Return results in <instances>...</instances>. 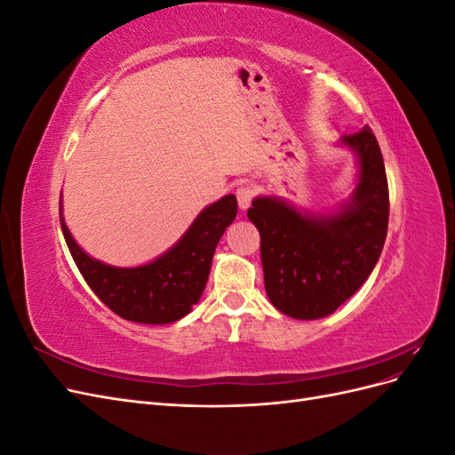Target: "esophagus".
<instances>
[{"instance_id":"obj_1","label":"esophagus","mask_w":455,"mask_h":455,"mask_svg":"<svg viewBox=\"0 0 455 455\" xmlns=\"http://www.w3.org/2000/svg\"><path fill=\"white\" fill-rule=\"evenodd\" d=\"M252 197H254V189L251 186H239L237 188V203H239L243 211L249 209Z\"/></svg>"}]
</instances>
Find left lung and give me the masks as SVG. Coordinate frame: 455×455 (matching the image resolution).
Segmentation results:
<instances>
[{
	"instance_id": "1",
	"label": "left lung",
	"mask_w": 455,
	"mask_h": 455,
	"mask_svg": "<svg viewBox=\"0 0 455 455\" xmlns=\"http://www.w3.org/2000/svg\"><path fill=\"white\" fill-rule=\"evenodd\" d=\"M356 159L355 189L328 212L299 211L259 196L246 212L259 231L267 298L281 313L315 321L334 313L374 271L387 237L389 188L379 144L370 127L341 136Z\"/></svg>"
}]
</instances>
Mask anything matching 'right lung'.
<instances>
[{
  "label": "right lung",
  "mask_w": 455,
  "mask_h": 455,
  "mask_svg": "<svg viewBox=\"0 0 455 455\" xmlns=\"http://www.w3.org/2000/svg\"><path fill=\"white\" fill-rule=\"evenodd\" d=\"M235 216L237 197L224 196L204 206L167 252L142 266L116 267L94 259L76 243L60 196L64 239L91 291L116 315L142 324H169L194 309L209 281L216 244Z\"/></svg>",
  "instance_id": "obj_1"
}]
</instances>
